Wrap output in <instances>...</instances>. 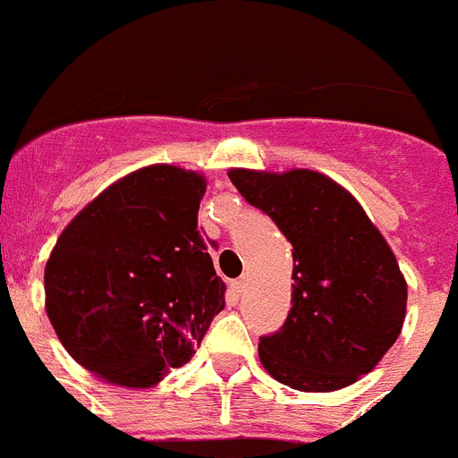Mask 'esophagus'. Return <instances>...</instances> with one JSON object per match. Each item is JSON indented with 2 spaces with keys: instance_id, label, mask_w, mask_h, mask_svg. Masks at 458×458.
I'll list each match as a JSON object with an SVG mask.
<instances>
[{
  "instance_id": "1",
  "label": "esophagus",
  "mask_w": 458,
  "mask_h": 458,
  "mask_svg": "<svg viewBox=\"0 0 458 458\" xmlns=\"http://www.w3.org/2000/svg\"><path fill=\"white\" fill-rule=\"evenodd\" d=\"M246 286H248V279H246V276H241V279L233 281V284H232L233 295H236V298H241V295H243V291H246Z\"/></svg>"
}]
</instances>
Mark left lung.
Segmentation results:
<instances>
[{
	"instance_id": "obj_1",
	"label": "left lung",
	"mask_w": 458,
	"mask_h": 458,
	"mask_svg": "<svg viewBox=\"0 0 458 458\" xmlns=\"http://www.w3.org/2000/svg\"><path fill=\"white\" fill-rule=\"evenodd\" d=\"M229 179L293 246L291 312L258 345L267 374L302 393L357 383L394 345L407 314V281L383 233L321 172L233 167Z\"/></svg>"
}]
</instances>
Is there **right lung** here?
<instances>
[{"mask_svg":"<svg viewBox=\"0 0 458 458\" xmlns=\"http://www.w3.org/2000/svg\"><path fill=\"white\" fill-rule=\"evenodd\" d=\"M206 177L141 167L98 193L58 236L44 307L72 360L97 378L151 387L184 367L225 310L199 233Z\"/></svg>","mask_w":458,"mask_h":458,"instance_id":"right-lung-1","label":"right lung"}]
</instances>
